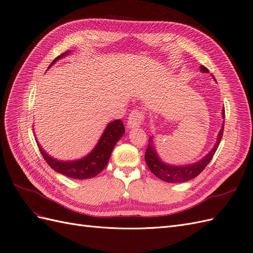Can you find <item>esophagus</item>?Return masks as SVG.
I'll list each match as a JSON object with an SVG mask.
<instances>
[{
	"label": "esophagus",
	"instance_id": "1",
	"mask_svg": "<svg viewBox=\"0 0 253 253\" xmlns=\"http://www.w3.org/2000/svg\"><path fill=\"white\" fill-rule=\"evenodd\" d=\"M144 120V114L140 110H133L128 115L127 127L135 128L139 127Z\"/></svg>",
	"mask_w": 253,
	"mask_h": 253
}]
</instances>
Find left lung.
I'll use <instances>...</instances> for the list:
<instances>
[{
    "label": "left lung",
    "mask_w": 253,
    "mask_h": 253,
    "mask_svg": "<svg viewBox=\"0 0 253 253\" xmlns=\"http://www.w3.org/2000/svg\"><path fill=\"white\" fill-rule=\"evenodd\" d=\"M201 71L203 73H208V68H206L204 65L201 66ZM215 79V78H214ZM223 117L225 118V109L223 110ZM224 133V125L221 126L220 131L218 133L217 137V141L214 145V148L207 154L200 162L194 164V165H190V166H185V167H175V166H169L166 165L160 160L156 154L155 149L153 147V142H152V137L149 138V143L147 147V151H145L144 154V159L145 163H147L149 169L151 172L157 176L158 178H160L164 181L167 182H183V181H188L192 178H195L197 175H200L205 168L208 166V164L211 162V159L213 158L214 154L218 148V144L221 140V137H223Z\"/></svg>",
    "instance_id": "left-lung-1"
}]
</instances>
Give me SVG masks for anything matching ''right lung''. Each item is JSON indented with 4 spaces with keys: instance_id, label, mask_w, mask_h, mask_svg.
<instances>
[{
    "instance_id": "right-lung-1",
    "label": "right lung",
    "mask_w": 253,
    "mask_h": 253,
    "mask_svg": "<svg viewBox=\"0 0 253 253\" xmlns=\"http://www.w3.org/2000/svg\"><path fill=\"white\" fill-rule=\"evenodd\" d=\"M67 51L57 57L48 67H50L60 58L64 57ZM124 134L125 126L120 119L111 122L104 129L101 138L97 143L95 149L86 157L76 160V162H59V160L50 157L40 147L39 143L37 144L39 147L40 153L45 159V162L49 165L51 169L60 174L67 176V177L75 179H87L98 175L106 167L115 144H116V142Z\"/></svg>"
}]
</instances>
